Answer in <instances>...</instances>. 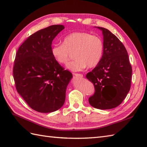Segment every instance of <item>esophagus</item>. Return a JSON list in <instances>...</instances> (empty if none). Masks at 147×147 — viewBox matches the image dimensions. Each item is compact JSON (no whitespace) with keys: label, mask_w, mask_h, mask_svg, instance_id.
<instances>
[{"label":"esophagus","mask_w":147,"mask_h":147,"mask_svg":"<svg viewBox=\"0 0 147 147\" xmlns=\"http://www.w3.org/2000/svg\"><path fill=\"white\" fill-rule=\"evenodd\" d=\"M74 76H77V77H80V78H82V77H83V75L82 74H80V73H74L73 74Z\"/></svg>","instance_id":"34e87169"}]
</instances>
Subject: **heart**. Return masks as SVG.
Listing matches in <instances>:
<instances>
[{
    "instance_id": "1",
    "label": "heart",
    "mask_w": 147,
    "mask_h": 147,
    "mask_svg": "<svg viewBox=\"0 0 147 147\" xmlns=\"http://www.w3.org/2000/svg\"><path fill=\"white\" fill-rule=\"evenodd\" d=\"M52 55L59 64H65L73 52L74 60L67 64L72 71H81L87 66L95 67L102 58L104 43L100 37L92 35L87 32L71 33L63 38L62 44H56L52 47Z\"/></svg>"
}]
</instances>
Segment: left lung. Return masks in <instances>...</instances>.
<instances>
[{
	"label": "left lung",
	"mask_w": 147,
	"mask_h": 147,
	"mask_svg": "<svg viewBox=\"0 0 147 147\" xmlns=\"http://www.w3.org/2000/svg\"><path fill=\"white\" fill-rule=\"evenodd\" d=\"M98 28L104 35V54L100 63L86 75L95 87L88 102L95 108L111 109L119 105L128 93L132 67L123 43L107 29Z\"/></svg>",
	"instance_id": "obj_1"
}]
</instances>
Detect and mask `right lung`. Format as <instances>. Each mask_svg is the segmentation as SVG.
Masks as SVG:
<instances>
[{
	"mask_svg": "<svg viewBox=\"0 0 147 147\" xmlns=\"http://www.w3.org/2000/svg\"><path fill=\"white\" fill-rule=\"evenodd\" d=\"M64 29L52 25L28 37L19 47L13 66L15 86L26 104L42 113L64 105L66 88L73 75L52 55V43Z\"/></svg>",
	"mask_w": 147,
	"mask_h": 147,
	"instance_id": "add662e5",
	"label": "right lung"
}]
</instances>
